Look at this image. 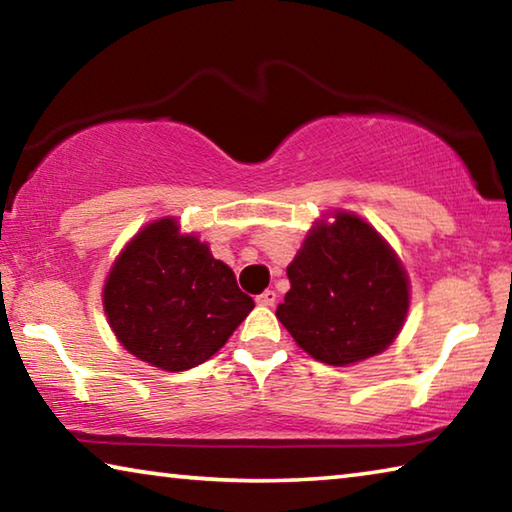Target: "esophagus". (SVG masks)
I'll list each match as a JSON object with an SVG mask.
<instances>
[{
    "label": "esophagus",
    "mask_w": 512,
    "mask_h": 512,
    "mask_svg": "<svg viewBox=\"0 0 512 512\" xmlns=\"http://www.w3.org/2000/svg\"><path fill=\"white\" fill-rule=\"evenodd\" d=\"M255 300H257V305H262V307H273L275 300H277V293L271 291V289H266L264 293H259Z\"/></svg>",
    "instance_id": "34e87169"
}]
</instances>
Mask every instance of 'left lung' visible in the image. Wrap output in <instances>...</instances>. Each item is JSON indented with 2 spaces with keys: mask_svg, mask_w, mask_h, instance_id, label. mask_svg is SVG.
Segmentation results:
<instances>
[{
  "mask_svg": "<svg viewBox=\"0 0 512 512\" xmlns=\"http://www.w3.org/2000/svg\"><path fill=\"white\" fill-rule=\"evenodd\" d=\"M275 316L302 350L329 366L384 352L409 311V277L393 248L359 216L320 221L287 268Z\"/></svg>",
  "mask_w": 512,
  "mask_h": 512,
  "instance_id": "obj_1",
  "label": "left lung"
}]
</instances>
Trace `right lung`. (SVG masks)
I'll list each match as a JSON object with an SVG mask.
<instances>
[{"label": "right lung", "instance_id": "obj_1", "mask_svg": "<svg viewBox=\"0 0 512 512\" xmlns=\"http://www.w3.org/2000/svg\"><path fill=\"white\" fill-rule=\"evenodd\" d=\"M253 307L232 268L196 235H180L176 219L137 232L103 287V309L119 343L169 372L210 359Z\"/></svg>", "mask_w": 512, "mask_h": 512}]
</instances>
